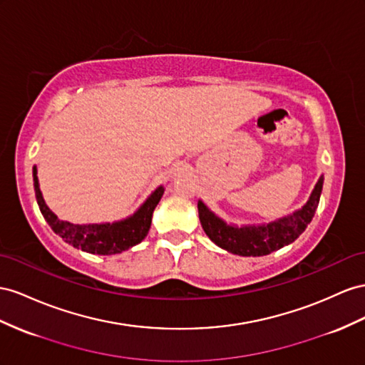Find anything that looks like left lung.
<instances>
[{"instance_id":"obj_1","label":"left lung","mask_w":365,"mask_h":365,"mask_svg":"<svg viewBox=\"0 0 365 365\" xmlns=\"http://www.w3.org/2000/svg\"><path fill=\"white\" fill-rule=\"evenodd\" d=\"M324 178L318 180L309 201L299 210L269 224L232 225L216 216L202 201H198L200 221L205 235L221 249L240 256H264L289 245L310 224L318 209Z\"/></svg>"}]
</instances>
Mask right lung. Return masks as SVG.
Masks as SVG:
<instances>
[{
	"instance_id": "1",
	"label": "right lung",
	"mask_w": 365,
	"mask_h": 365,
	"mask_svg": "<svg viewBox=\"0 0 365 365\" xmlns=\"http://www.w3.org/2000/svg\"><path fill=\"white\" fill-rule=\"evenodd\" d=\"M34 187L39 210L52 230L75 249L93 255L121 253L140 244L149 233L153 210L164 193V187L160 185L140 209L125 220L103 224H72L58 218L47 207L43 193L39 190L36 167H34Z\"/></svg>"
}]
</instances>
